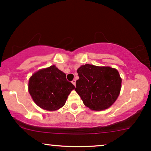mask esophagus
<instances>
[{"instance_id": "34e87169", "label": "esophagus", "mask_w": 151, "mask_h": 151, "mask_svg": "<svg viewBox=\"0 0 151 151\" xmlns=\"http://www.w3.org/2000/svg\"><path fill=\"white\" fill-rule=\"evenodd\" d=\"M71 83H72V84L74 85V86H76V80H73Z\"/></svg>"}]
</instances>
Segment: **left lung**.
Segmentation results:
<instances>
[{"mask_svg":"<svg viewBox=\"0 0 151 151\" xmlns=\"http://www.w3.org/2000/svg\"><path fill=\"white\" fill-rule=\"evenodd\" d=\"M77 73L79 79L75 90L85 106L92 111H104L115 103L122 85L116 68L87 64L80 66Z\"/></svg>","mask_w":151,"mask_h":151,"instance_id":"8db88e82","label":"left lung"}]
</instances>
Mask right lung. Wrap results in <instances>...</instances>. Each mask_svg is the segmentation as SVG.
<instances>
[{"label":"right lung","mask_w":151,"mask_h":151,"mask_svg":"<svg viewBox=\"0 0 151 151\" xmlns=\"http://www.w3.org/2000/svg\"><path fill=\"white\" fill-rule=\"evenodd\" d=\"M74 85L55 65L41 68L29 80L28 90L38 106L48 111H57L65 105Z\"/></svg>","instance_id":"add662e5"}]
</instances>
